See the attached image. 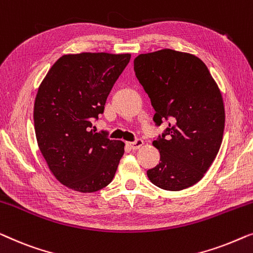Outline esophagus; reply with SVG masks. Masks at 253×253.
I'll use <instances>...</instances> for the list:
<instances>
[{"label": "esophagus", "mask_w": 253, "mask_h": 253, "mask_svg": "<svg viewBox=\"0 0 253 253\" xmlns=\"http://www.w3.org/2000/svg\"><path fill=\"white\" fill-rule=\"evenodd\" d=\"M143 144H144V142H143V140H142V138H137L136 141L129 142V143H128V145H129L130 149H133V150H136V149H140Z\"/></svg>", "instance_id": "obj_1"}]
</instances>
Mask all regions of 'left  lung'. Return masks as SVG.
I'll return each instance as SVG.
<instances>
[{
    "instance_id": "left-lung-1",
    "label": "left lung",
    "mask_w": 253,
    "mask_h": 253,
    "mask_svg": "<svg viewBox=\"0 0 253 253\" xmlns=\"http://www.w3.org/2000/svg\"><path fill=\"white\" fill-rule=\"evenodd\" d=\"M134 71L155 109L154 122L169 127L154 141L161 163L147 174L155 186L179 191L204 176L218 155L225 129L221 92L198 57L172 50L141 54Z\"/></svg>"
}]
</instances>
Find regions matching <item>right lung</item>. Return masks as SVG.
Returning a JSON list of instances; mask_svg holds the SVG:
<instances>
[{"label":"right lung","mask_w":253,"mask_h":253,"mask_svg":"<svg viewBox=\"0 0 253 253\" xmlns=\"http://www.w3.org/2000/svg\"><path fill=\"white\" fill-rule=\"evenodd\" d=\"M129 59L108 52L64 55L39 87L33 115L39 148L56 179L71 189L94 193L115 176L125 143L91 128Z\"/></svg>","instance_id":"obj_1"}]
</instances>
